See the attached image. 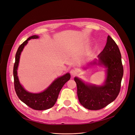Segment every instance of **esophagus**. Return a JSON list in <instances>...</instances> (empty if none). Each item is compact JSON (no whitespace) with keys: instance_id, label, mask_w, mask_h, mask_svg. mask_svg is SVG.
<instances>
[{"instance_id":"obj_1","label":"esophagus","mask_w":135,"mask_h":135,"mask_svg":"<svg viewBox=\"0 0 135 135\" xmlns=\"http://www.w3.org/2000/svg\"><path fill=\"white\" fill-rule=\"evenodd\" d=\"M78 73V71L77 70H76V69H71L70 70V74L73 76H75V75H77Z\"/></svg>"}]
</instances>
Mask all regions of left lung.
Returning a JSON list of instances; mask_svg holds the SVG:
<instances>
[{
	"label": "left lung",
	"instance_id": "8db88e82",
	"mask_svg": "<svg viewBox=\"0 0 135 135\" xmlns=\"http://www.w3.org/2000/svg\"><path fill=\"white\" fill-rule=\"evenodd\" d=\"M98 62L95 60L90 64L106 68V76L103 85L90 84L78 77L74 78L80 104L90 110H100L116 99L120 93L123 74L119 48L109 35L104 49L98 55Z\"/></svg>",
	"mask_w": 135,
	"mask_h": 135
}]
</instances>
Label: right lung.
<instances>
[{"mask_svg": "<svg viewBox=\"0 0 135 135\" xmlns=\"http://www.w3.org/2000/svg\"><path fill=\"white\" fill-rule=\"evenodd\" d=\"M39 36L33 35L26 40L19 47L15 55V62L13 69L14 88L19 99L30 108L36 110H45L52 107L56 103L59 93L68 80L70 79V74L66 73L57 78L46 90L40 93H31L24 89L19 82L17 70L20 56L24 46L31 39H37Z\"/></svg>", "mask_w": 135, "mask_h": 135, "instance_id": "1", "label": "right lung"}]
</instances>
